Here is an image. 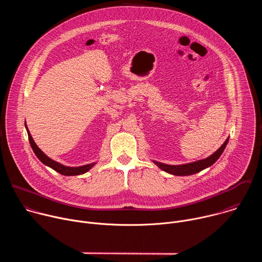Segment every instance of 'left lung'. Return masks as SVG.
Segmentation results:
<instances>
[{"label": "left lung", "mask_w": 262, "mask_h": 262, "mask_svg": "<svg viewBox=\"0 0 262 262\" xmlns=\"http://www.w3.org/2000/svg\"><path fill=\"white\" fill-rule=\"evenodd\" d=\"M229 138L224 142V144L217 149V150L212 154L211 156H209L206 159L200 160V161H196L193 163H189V164H183V165H167V164H163L157 161H152L160 169H162L163 171L170 173L172 175H176V176H188V175H193L196 174L208 167H210L211 165H213L219 158L221 157V155L223 154L224 149L226 148L227 144H228Z\"/></svg>", "instance_id": "8db88e82"}]
</instances>
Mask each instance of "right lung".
Wrapping results in <instances>:
<instances>
[{
	"instance_id": "obj_1",
	"label": "right lung",
	"mask_w": 262,
	"mask_h": 262,
	"mask_svg": "<svg viewBox=\"0 0 262 262\" xmlns=\"http://www.w3.org/2000/svg\"><path fill=\"white\" fill-rule=\"evenodd\" d=\"M25 126H26V129H27V133H28V137H29V142L31 144V147L33 149L34 154L36 155V157L38 158V160L45 164L46 166L52 168L53 170H55L56 172L62 174V175H65V176H74V175H81V174H84L86 172H88L91 168H93L95 166L96 163H91V164H88V165H84V166H80V167H68V166H64L52 159H50L41 149L36 145V143L34 142L28 127H27V124L25 123Z\"/></svg>"
}]
</instances>
